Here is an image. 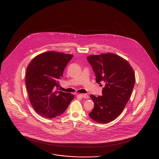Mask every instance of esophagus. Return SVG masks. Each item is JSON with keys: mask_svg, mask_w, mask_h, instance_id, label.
Wrapping results in <instances>:
<instances>
[{"mask_svg": "<svg viewBox=\"0 0 159 159\" xmlns=\"http://www.w3.org/2000/svg\"><path fill=\"white\" fill-rule=\"evenodd\" d=\"M79 95H80L82 97H83L84 98L88 99L89 98V96L87 94H80Z\"/></svg>", "mask_w": 159, "mask_h": 159, "instance_id": "34e87169", "label": "esophagus"}]
</instances>
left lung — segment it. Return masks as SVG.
Segmentation results:
<instances>
[{
	"mask_svg": "<svg viewBox=\"0 0 159 159\" xmlns=\"http://www.w3.org/2000/svg\"><path fill=\"white\" fill-rule=\"evenodd\" d=\"M87 59L97 82L106 83L102 95H90L94 107L89 116L98 123L110 122L121 113L128 102L135 82L134 71L127 61L114 53L91 55Z\"/></svg>",
	"mask_w": 159,
	"mask_h": 159,
	"instance_id": "1",
	"label": "left lung"
}]
</instances>
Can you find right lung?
Segmentation results:
<instances>
[{
    "label": "right lung",
    "instance_id": "add662e5",
    "mask_svg": "<svg viewBox=\"0 0 159 159\" xmlns=\"http://www.w3.org/2000/svg\"><path fill=\"white\" fill-rule=\"evenodd\" d=\"M73 55L48 51L36 56L27 66L25 85L29 100L41 116L52 119L67 108L74 95L54 90L60 86L58 80Z\"/></svg>",
    "mask_w": 159,
    "mask_h": 159
}]
</instances>
